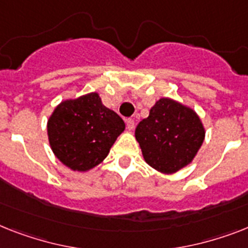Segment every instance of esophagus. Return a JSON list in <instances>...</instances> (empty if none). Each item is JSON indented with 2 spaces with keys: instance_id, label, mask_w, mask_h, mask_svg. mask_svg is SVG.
Here are the masks:
<instances>
[{
  "instance_id": "obj_1",
  "label": "esophagus",
  "mask_w": 248,
  "mask_h": 248,
  "mask_svg": "<svg viewBox=\"0 0 248 248\" xmlns=\"http://www.w3.org/2000/svg\"><path fill=\"white\" fill-rule=\"evenodd\" d=\"M125 123H126V129H128V130H133V128H134V120L126 119Z\"/></svg>"
}]
</instances>
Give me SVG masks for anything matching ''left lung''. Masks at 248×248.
<instances>
[{"mask_svg":"<svg viewBox=\"0 0 248 248\" xmlns=\"http://www.w3.org/2000/svg\"><path fill=\"white\" fill-rule=\"evenodd\" d=\"M204 137L205 129L198 114L169 97L159 99L136 128L144 161L162 173L177 172L189 165Z\"/></svg>","mask_w":248,"mask_h":248,"instance_id":"1","label":"left lung"}]
</instances>
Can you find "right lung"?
<instances>
[{"mask_svg":"<svg viewBox=\"0 0 248 248\" xmlns=\"http://www.w3.org/2000/svg\"><path fill=\"white\" fill-rule=\"evenodd\" d=\"M46 129L55 157L73 171L85 172L106 158L125 124L102 105L97 92H91L61 102Z\"/></svg>","mask_w":248,"mask_h":248,"instance_id":"right-lung-1","label":"right lung"}]
</instances>
